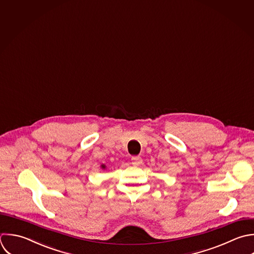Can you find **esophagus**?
Wrapping results in <instances>:
<instances>
[{
    "label": "esophagus",
    "mask_w": 254,
    "mask_h": 254,
    "mask_svg": "<svg viewBox=\"0 0 254 254\" xmlns=\"http://www.w3.org/2000/svg\"><path fill=\"white\" fill-rule=\"evenodd\" d=\"M131 162L134 166H138L142 163V159L140 156H133V157H131Z\"/></svg>",
    "instance_id": "1"
}]
</instances>
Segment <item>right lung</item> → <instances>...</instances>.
<instances>
[{"mask_svg": "<svg viewBox=\"0 0 254 254\" xmlns=\"http://www.w3.org/2000/svg\"><path fill=\"white\" fill-rule=\"evenodd\" d=\"M101 167H102L103 169H106V165H104V164H103V165H101Z\"/></svg>", "mask_w": 254, "mask_h": 254, "instance_id": "1", "label": "right lung"}]
</instances>
